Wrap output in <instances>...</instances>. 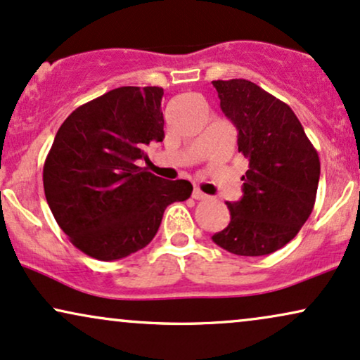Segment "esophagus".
Listing matches in <instances>:
<instances>
[{
  "instance_id": "1",
  "label": "esophagus",
  "mask_w": 360,
  "mask_h": 360,
  "mask_svg": "<svg viewBox=\"0 0 360 360\" xmlns=\"http://www.w3.org/2000/svg\"><path fill=\"white\" fill-rule=\"evenodd\" d=\"M192 197L195 198V200H205V198H208V195L203 193L200 188H195L193 193H192Z\"/></svg>"
}]
</instances>
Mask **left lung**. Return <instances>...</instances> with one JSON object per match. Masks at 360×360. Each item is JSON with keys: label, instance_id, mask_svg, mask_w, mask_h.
Wrapping results in <instances>:
<instances>
[{"label": "left lung", "instance_id": "obj_1", "mask_svg": "<svg viewBox=\"0 0 360 360\" xmlns=\"http://www.w3.org/2000/svg\"><path fill=\"white\" fill-rule=\"evenodd\" d=\"M212 83L221 112L237 127L238 152L248 158L243 197L227 202L230 224L212 240L235 255H269L290 242L312 214L321 160L282 100L243 78Z\"/></svg>", "mask_w": 360, "mask_h": 360}]
</instances>
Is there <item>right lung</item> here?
<instances>
[{"label":"right lung","instance_id":"obj_1","mask_svg":"<svg viewBox=\"0 0 360 360\" xmlns=\"http://www.w3.org/2000/svg\"><path fill=\"white\" fill-rule=\"evenodd\" d=\"M163 88L120 86L78 106L58 130L43 167L46 202L83 254L118 260L158 232L165 208L192 195L188 180H163L136 167L162 141Z\"/></svg>","mask_w":360,"mask_h":360}]
</instances>
